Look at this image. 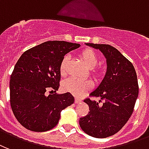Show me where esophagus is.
I'll use <instances>...</instances> for the list:
<instances>
[{
  "mask_svg": "<svg viewBox=\"0 0 149 149\" xmlns=\"http://www.w3.org/2000/svg\"><path fill=\"white\" fill-rule=\"evenodd\" d=\"M82 102V99H80V98H78V97H75V99H74V102L76 104H78V103L81 102Z\"/></svg>",
  "mask_w": 149,
  "mask_h": 149,
  "instance_id": "34e87169",
  "label": "esophagus"
}]
</instances>
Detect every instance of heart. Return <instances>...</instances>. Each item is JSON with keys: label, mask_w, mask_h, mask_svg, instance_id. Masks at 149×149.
Instances as JSON below:
<instances>
[{"label": "heart", "mask_w": 149, "mask_h": 149, "mask_svg": "<svg viewBox=\"0 0 149 149\" xmlns=\"http://www.w3.org/2000/svg\"><path fill=\"white\" fill-rule=\"evenodd\" d=\"M79 56L82 58L83 63L86 64V66L89 69H92L93 70L92 73L94 76L99 75L101 72L94 68L98 63V56L94 50L91 48H86L80 52ZM68 61H69V56L65 55L59 65V72L62 76H65L67 74V67ZM62 87L64 91L69 92L77 97H80L85 94L86 92L91 90V83L88 80H79L74 78H70L63 82Z\"/></svg>", "instance_id": "1"}]
</instances>
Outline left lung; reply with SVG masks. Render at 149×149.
I'll return each instance as SVG.
<instances>
[{
  "label": "left lung",
  "mask_w": 149,
  "mask_h": 149,
  "mask_svg": "<svg viewBox=\"0 0 149 149\" xmlns=\"http://www.w3.org/2000/svg\"><path fill=\"white\" fill-rule=\"evenodd\" d=\"M100 50L106 58V75L99 86L86 98L88 114L79 119V125L88 135L106 138L114 135L126 124L132 115L139 87L135 68L118 49L109 44L86 43Z\"/></svg>",
  "instance_id": "1"
}]
</instances>
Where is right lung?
Masks as SVG:
<instances>
[{"label":"right lung","mask_w":149,"mask_h":149,"mask_svg":"<svg viewBox=\"0 0 149 149\" xmlns=\"http://www.w3.org/2000/svg\"><path fill=\"white\" fill-rule=\"evenodd\" d=\"M79 47V43L65 41H47L19 57L10 77V105L14 116L27 130H52L58 124L62 110L74 103L71 94L56 91L62 59Z\"/></svg>","instance_id":"obj_1"}]
</instances>
